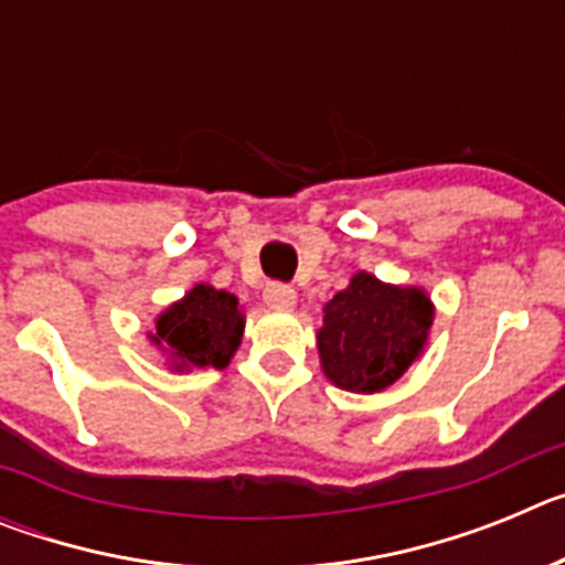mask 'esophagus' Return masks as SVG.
I'll return each mask as SVG.
<instances>
[{
	"instance_id": "34e87169",
	"label": "esophagus",
	"mask_w": 565,
	"mask_h": 565,
	"mask_svg": "<svg viewBox=\"0 0 565 565\" xmlns=\"http://www.w3.org/2000/svg\"><path fill=\"white\" fill-rule=\"evenodd\" d=\"M263 299H266L268 308H294L297 302V291L286 282H268L266 291H263Z\"/></svg>"
}]
</instances>
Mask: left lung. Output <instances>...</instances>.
I'll return each instance as SVG.
<instances>
[{
  "label": "left lung",
  "mask_w": 565,
  "mask_h": 565,
  "mask_svg": "<svg viewBox=\"0 0 565 565\" xmlns=\"http://www.w3.org/2000/svg\"><path fill=\"white\" fill-rule=\"evenodd\" d=\"M317 337L322 371L337 387L384 391L422 353L433 326V306L422 288L384 286L356 274L326 306Z\"/></svg>",
  "instance_id": "left-lung-1"
}]
</instances>
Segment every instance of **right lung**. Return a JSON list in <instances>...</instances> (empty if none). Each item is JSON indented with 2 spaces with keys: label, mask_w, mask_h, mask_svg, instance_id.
Masks as SVG:
<instances>
[{
  "label": "right lung",
  "mask_w": 565,
  "mask_h": 565,
  "mask_svg": "<svg viewBox=\"0 0 565 565\" xmlns=\"http://www.w3.org/2000/svg\"><path fill=\"white\" fill-rule=\"evenodd\" d=\"M246 319L237 311V297L212 286H194L181 302L158 317L154 337L178 359V367H226L237 351Z\"/></svg>",
  "instance_id": "obj_1"
}]
</instances>
